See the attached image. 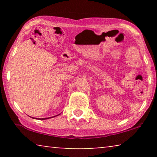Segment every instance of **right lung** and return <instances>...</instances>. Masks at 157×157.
Wrapping results in <instances>:
<instances>
[{
    "label": "right lung",
    "instance_id": "right-lung-1",
    "mask_svg": "<svg viewBox=\"0 0 157 157\" xmlns=\"http://www.w3.org/2000/svg\"><path fill=\"white\" fill-rule=\"evenodd\" d=\"M48 118H41V120L42 119V120H44V119H48Z\"/></svg>",
    "mask_w": 157,
    "mask_h": 157
}]
</instances>
